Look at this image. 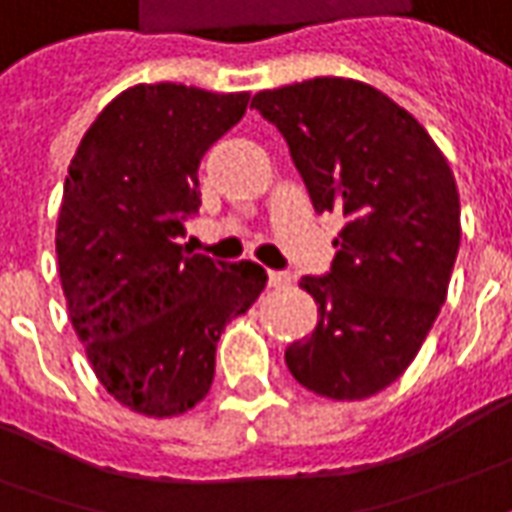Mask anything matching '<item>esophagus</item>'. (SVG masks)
Segmentation results:
<instances>
[{
    "label": "esophagus",
    "mask_w": 512,
    "mask_h": 512,
    "mask_svg": "<svg viewBox=\"0 0 512 512\" xmlns=\"http://www.w3.org/2000/svg\"><path fill=\"white\" fill-rule=\"evenodd\" d=\"M293 282V277L288 271H268V285L271 288H288Z\"/></svg>",
    "instance_id": "obj_1"
}]
</instances>
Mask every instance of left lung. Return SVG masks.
<instances>
[{
  "instance_id": "obj_1",
  "label": "left lung",
  "mask_w": 512,
  "mask_h": 512,
  "mask_svg": "<svg viewBox=\"0 0 512 512\" xmlns=\"http://www.w3.org/2000/svg\"><path fill=\"white\" fill-rule=\"evenodd\" d=\"M316 213H341L324 277H302L316 330L285 349L307 391L355 402L413 363L449 291L460 249L455 177L427 130L366 82L316 77L260 91Z\"/></svg>"
}]
</instances>
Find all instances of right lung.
I'll return each instance as SVG.
<instances>
[{
	"label": "right lung",
	"instance_id": "right-lung-1",
	"mask_svg": "<svg viewBox=\"0 0 512 512\" xmlns=\"http://www.w3.org/2000/svg\"><path fill=\"white\" fill-rule=\"evenodd\" d=\"M246 105V91L135 85L71 160L55 238L69 318L105 391L141 416H180L205 399L221 332L266 288L252 260L177 244L202 205L199 163Z\"/></svg>",
	"mask_w": 512,
	"mask_h": 512
}]
</instances>
